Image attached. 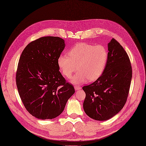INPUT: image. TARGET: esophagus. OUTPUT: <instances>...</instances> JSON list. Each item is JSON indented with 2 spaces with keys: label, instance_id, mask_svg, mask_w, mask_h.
I'll use <instances>...</instances> for the list:
<instances>
[{
  "label": "esophagus",
  "instance_id": "34e87169",
  "mask_svg": "<svg viewBox=\"0 0 146 146\" xmlns=\"http://www.w3.org/2000/svg\"><path fill=\"white\" fill-rule=\"evenodd\" d=\"M81 88V87L80 86H78V85H75V86H74V89H75V90H79V89H80Z\"/></svg>",
  "mask_w": 146,
  "mask_h": 146
}]
</instances>
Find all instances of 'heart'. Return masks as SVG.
Instances as JSON below:
<instances>
[{"instance_id":"obj_1","label":"heart","mask_w":146,"mask_h":146,"mask_svg":"<svg viewBox=\"0 0 146 146\" xmlns=\"http://www.w3.org/2000/svg\"><path fill=\"white\" fill-rule=\"evenodd\" d=\"M68 54L69 56H60L58 64L62 74L68 78L77 69L78 70L71 80L77 84L84 83L87 79L93 81L100 77L108 58V50L104 46H93L86 43L76 44Z\"/></svg>"}]
</instances>
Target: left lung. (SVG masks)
<instances>
[{"instance_id":"left-lung-1","label":"left lung","mask_w":146,"mask_h":146,"mask_svg":"<svg viewBox=\"0 0 146 146\" xmlns=\"http://www.w3.org/2000/svg\"><path fill=\"white\" fill-rule=\"evenodd\" d=\"M108 58L102 76L84 86L86 94L83 107L86 114L96 120H107L124 106L132 79L130 60L122 46L114 38L108 43Z\"/></svg>"}]
</instances>
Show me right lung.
I'll return each mask as SVG.
<instances>
[{"label": "right lung", "mask_w": 146, "mask_h": 146, "mask_svg": "<svg viewBox=\"0 0 146 146\" xmlns=\"http://www.w3.org/2000/svg\"><path fill=\"white\" fill-rule=\"evenodd\" d=\"M58 36L40 37L22 52L16 73V83L26 110L42 120L52 119L64 110L75 92L59 71L58 59L64 49Z\"/></svg>", "instance_id": "add662e5"}]
</instances>
